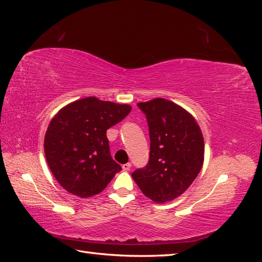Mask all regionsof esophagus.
<instances>
[{
  "label": "esophagus",
  "instance_id": "1",
  "mask_svg": "<svg viewBox=\"0 0 262 262\" xmlns=\"http://www.w3.org/2000/svg\"><path fill=\"white\" fill-rule=\"evenodd\" d=\"M121 167H123L124 171H129L130 167H132V164H130V163H126V164H123V165H121Z\"/></svg>",
  "mask_w": 262,
  "mask_h": 262
}]
</instances>
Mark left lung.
Listing matches in <instances>:
<instances>
[{
    "label": "left lung",
    "instance_id": "left-lung-1",
    "mask_svg": "<svg viewBox=\"0 0 262 262\" xmlns=\"http://www.w3.org/2000/svg\"><path fill=\"white\" fill-rule=\"evenodd\" d=\"M148 124L147 165L132 173L145 196L156 203L183 194L203 165L204 141L195 119L176 103L155 98L137 103Z\"/></svg>",
    "mask_w": 262,
    "mask_h": 262
}]
</instances>
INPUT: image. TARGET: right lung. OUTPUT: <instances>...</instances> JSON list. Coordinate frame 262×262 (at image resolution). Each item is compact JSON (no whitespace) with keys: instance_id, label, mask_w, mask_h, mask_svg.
<instances>
[{"instance_id":"right-lung-1","label":"right lung","mask_w":262,"mask_h":262,"mask_svg":"<svg viewBox=\"0 0 262 262\" xmlns=\"http://www.w3.org/2000/svg\"><path fill=\"white\" fill-rule=\"evenodd\" d=\"M130 111L128 105L87 97L67 105L52 118L45 137V154L64 190L79 198L93 196L120 172L106 133Z\"/></svg>"}]
</instances>
